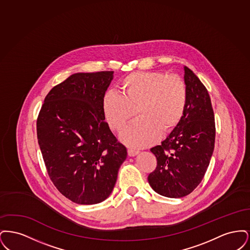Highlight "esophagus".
<instances>
[{"instance_id":"34e87169","label":"esophagus","mask_w":250,"mask_h":250,"mask_svg":"<svg viewBox=\"0 0 250 250\" xmlns=\"http://www.w3.org/2000/svg\"><path fill=\"white\" fill-rule=\"evenodd\" d=\"M127 153H128V155L129 156H135V155H138L139 154V150H136V149H128L127 150Z\"/></svg>"}]
</instances>
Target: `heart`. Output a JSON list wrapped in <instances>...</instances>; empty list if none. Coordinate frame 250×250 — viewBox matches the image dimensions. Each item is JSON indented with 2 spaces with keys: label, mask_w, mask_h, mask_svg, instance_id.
Returning a JSON list of instances; mask_svg holds the SVG:
<instances>
[{
  "label": "heart",
  "mask_w": 250,
  "mask_h": 250,
  "mask_svg": "<svg viewBox=\"0 0 250 250\" xmlns=\"http://www.w3.org/2000/svg\"><path fill=\"white\" fill-rule=\"evenodd\" d=\"M118 95L107 92L102 99L105 120L112 130H122L138 114L141 119L122 134L124 142L143 147L155 142L160 132L173 130L185 114L188 87L177 75L163 72H134L120 83Z\"/></svg>",
  "instance_id": "1"
}]
</instances>
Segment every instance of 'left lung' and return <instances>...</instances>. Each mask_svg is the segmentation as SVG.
<instances>
[{
  "label": "left lung",
  "instance_id": "1",
  "mask_svg": "<svg viewBox=\"0 0 250 250\" xmlns=\"http://www.w3.org/2000/svg\"><path fill=\"white\" fill-rule=\"evenodd\" d=\"M188 104L178 125L151 148L157 165L148 176L152 188L167 198L190 194L202 182L213 155L215 124L211 98L200 79L184 66Z\"/></svg>",
  "mask_w": 250,
  "mask_h": 250
}]
</instances>
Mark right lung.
Wrapping results in <instances>:
<instances>
[{"instance_id":"1","label":"right lung","mask_w":250,"mask_h":250,"mask_svg":"<svg viewBox=\"0 0 250 250\" xmlns=\"http://www.w3.org/2000/svg\"><path fill=\"white\" fill-rule=\"evenodd\" d=\"M112 78L113 71L73 74L49 91L36 121L48 176L60 193L78 204L105 201L127 155L102 109Z\"/></svg>"}]
</instances>
